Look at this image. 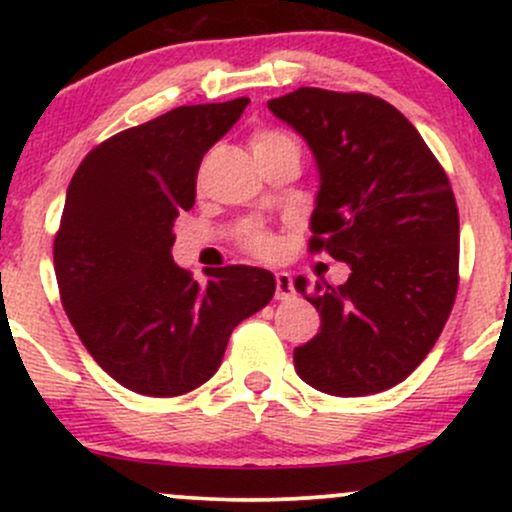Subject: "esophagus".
<instances>
[{
    "instance_id": "obj_1",
    "label": "esophagus",
    "mask_w": 512,
    "mask_h": 512,
    "mask_svg": "<svg viewBox=\"0 0 512 512\" xmlns=\"http://www.w3.org/2000/svg\"><path fill=\"white\" fill-rule=\"evenodd\" d=\"M293 293H296V289H293L291 274L276 272V298H279V301H289Z\"/></svg>"
}]
</instances>
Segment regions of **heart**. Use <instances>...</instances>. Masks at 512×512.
Instances as JSON below:
<instances>
[{
  "mask_svg": "<svg viewBox=\"0 0 512 512\" xmlns=\"http://www.w3.org/2000/svg\"><path fill=\"white\" fill-rule=\"evenodd\" d=\"M279 146H296L298 144L293 142V137L284 132H274V129H262V132H257L255 137H252V151H269V149H279ZM245 245H248V250L255 252V255H262V257H272L276 252V240L269 236V233H250L248 240H245Z\"/></svg>",
  "mask_w": 512,
  "mask_h": 512,
  "instance_id": "obj_1",
  "label": "heart"
}]
</instances>
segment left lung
<instances>
[{
  "instance_id": "obj_1",
  "label": "left lung",
  "mask_w": 512,
  "mask_h": 512,
  "mask_svg": "<svg viewBox=\"0 0 512 512\" xmlns=\"http://www.w3.org/2000/svg\"><path fill=\"white\" fill-rule=\"evenodd\" d=\"M267 108L313 151L320 187L310 250L349 264L315 284L320 332L293 351L296 373L337 397L402 383L438 342L455 303L460 216L445 170L395 105L368 93L298 88ZM308 296V279L296 276Z\"/></svg>"
}]
</instances>
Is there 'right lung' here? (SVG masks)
<instances>
[{
	"instance_id": "1",
	"label": "right lung",
	"mask_w": 512,
	"mask_h": 512,
	"mask_svg": "<svg viewBox=\"0 0 512 512\" xmlns=\"http://www.w3.org/2000/svg\"><path fill=\"white\" fill-rule=\"evenodd\" d=\"M248 98L182 105L98 144L76 168L55 238V274L88 354L127 390L178 397L207 383L228 337L272 301L260 267L173 262L175 219L195 207L197 170Z\"/></svg>"
}]
</instances>
